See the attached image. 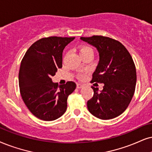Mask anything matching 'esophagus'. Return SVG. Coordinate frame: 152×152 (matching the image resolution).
<instances>
[{
    "label": "esophagus",
    "instance_id": "esophagus-1",
    "mask_svg": "<svg viewBox=\"0 0 152 152\" xmlns=\"http://www.w3.org/2000/svg\"><path fill=\"white\" fill-rule=\"evenodd\" d=\"M83 87V84H81V83H77V84H76V88H78V89H79V88H81Z\"/></svg>",
    "mask_w": 152,
    "mask_h": 152
}]
</instances>
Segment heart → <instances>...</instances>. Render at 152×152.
Here are the masks:
<instances>
[{"label": "heart", "mask_w": 152, "mask_h": 152, "mask_svg": "<svg viewBox=\"0 0 152 152\" xmlns=\"http://www.w3.org/2000/svg\"><path fill=\"white\" fill-rule=\"evenodd\" d=\"M80 56H83V55H88V54H93V50L91 48L89 47V46L87 45H82L81 47L80 48ZM80 78H83L84 75L81 74L80 75Z\"/></svg>", "instance_id": "obj_1"}]
</instances>
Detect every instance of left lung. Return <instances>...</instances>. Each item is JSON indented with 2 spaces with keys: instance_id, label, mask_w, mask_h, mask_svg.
Returning <instances> with one entry per match:
<instances>
[{
  "instance_id": "8db88e82",
  "label": "left lung",
  "mask_w": 152,
  "mask_h": 152,
  "mask_svg": "<svg viewBox=\"0 0 152 152\" xmlns=\"http://www.w3.org/2000/svg\"><path fill=\"white\" fill-rule=\"evenodd\" d=\"M97 48L99 60L91 83H104L103 90L92 86L94 95L88 101V110L102 120L116 118L127 109L135 90L137 74L132 58L120 42L102 36L80 37Z\"/></svg>"
}]
</instances>
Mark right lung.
Masks as SVG:
<instances>
[{"instance_id": "right-lung-1", "label": "right lung", "mask_w": 152, "mask_h": 152, "mask_svg": "<svg viewBox=\"0 0 152 152\" xmlns=\"http://www.w3.org/2000/svg\"><path fill=\"white\" fill-rule=\"evenodd\" d=\"M74 37L43 38L26 52L19 72L20 94L26 106L43 121L56 120L64 114L67 98L76 89L74 82L58 86L52 80L62 67V53Z\"/></svg>"}]
</instances>
